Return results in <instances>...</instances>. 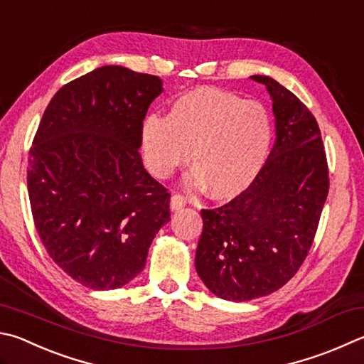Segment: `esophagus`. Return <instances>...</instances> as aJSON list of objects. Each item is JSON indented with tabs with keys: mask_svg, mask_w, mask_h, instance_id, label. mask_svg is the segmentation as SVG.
Segmentation results:
<instances>
[{
	"mask_svg": "<svg viewBox=\"0 0 364 364\" xmlns=\"http://www.w3.org/2000/svg\"><path fill=\"white\" fill-rule=\"evenodd\" d=\"M186 203H188L186 197L181 196V194H173V196H171V199H170L171 210H181Z\"/></svg>",
	"mask_w": 364,
	"mask_h": 364,
	"instance_id": "obj_1",
	"label": "esophagus"
}]
</instances>
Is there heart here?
<instances>
[{"label":"heart","instance_id":"b5f03b06","mask_svg":"<svg viewBox=\"0 0 364 364\" xmlns=\"http://www.w3.org/2000/svg\"><path fill=\"white\" fill-rule=\"evenodd\" d=\"M272 122L257 102L202 87L176 98L167 117L148 116L141 125L143 157L151 173L167 178L186 162L188 184L208 188L218 200L234 199L259 175L267 159Z\"/></svg>","mask_w":364,"mask_h":364}]
</instances>
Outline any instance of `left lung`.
I'll return each instance as SVG.
<instances>
[{"instance_id":"obj_1","label":"left lung","mask_w":364,"mask_h":364,"mask_svg":"<svg viewBox=\"0 0 364 364\" xmlns=\"http://www.w3.org/2000/svg\"><path fill=\"white\" fill-rule=\"evenodd\" d=\"M266 85L275 116V144L259 175L235 199L202 210L196 270L211 293L251 301L293 279L312 247L329 178L314 114L275 79Z\"/></svg>"}]
</instances>
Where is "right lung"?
<instances>
[{
    "mask_svg": "<svg viewBox=\"0 0 364 364\" xmlns=\"http://www.w3.org/2000/svg\"><path fill=\"white\" fill-rule=\"evenodd\" d=\"M161 77L108 65L52 97L30 149L33 220L58 267L92 289L134 280L170 221V194L143 167L141 125Z\"/></svg>",
    "mask_w": 364,
    "mask_h": 364,
    "instance_id": "obj_1",
    "label": "right lung"
}]
</instances>
